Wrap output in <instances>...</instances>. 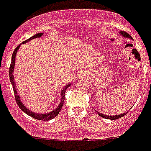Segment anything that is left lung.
Masks as SVG:
<instances>
[{
  "label": "left lung",
  "mask_w": 151,
  "mask_h": 151,
  "mask_svg": "<svg viewBox=\"0 0 151 151\" xmlns=\"http://www.w3.org/2000/svg\"><path fill=\"white\" fill-rule=\"evenodd\" d=\"M120 34L123 36L124 37L126 38H131V37L129 35L128 33L125 32L123 31H120ZM98 114L99 116H101V117L104 118V119H112V120H115V119H119V118H122L123 116H124L125 114H127V112H126V113H123L122 114H119V115H106V114H101V113H99V112L97 111Z\"/></svg>",
  "instance_id": "obj_1"
}]
</instances>
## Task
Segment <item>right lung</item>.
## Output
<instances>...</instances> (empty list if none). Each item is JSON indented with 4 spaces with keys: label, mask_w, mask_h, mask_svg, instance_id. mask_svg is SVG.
<instances>
[{
    "label": "right lung",
    "mask_w": 151,
    "mask_h": 151,
    "mask_svg": "<svg viewBox=\"0 0 151 151\" xmlns=\"http://www.w3.org/2000/svg\"><path fill=\"white\" fill-rule=\"evenodd\" d=\"M43 36V33H37L36 35H34L33 37H30L29 39H28L25 41H24L22 44H25L26 42H28L32 40V39H35V38H38V37H40ZM20 45H18L17 48L14 50V52L12 53V62H11V64H10L9 67V79H10V82L12 85V88H13V91H14V94H15V99L17 101V104H18V106L20 107V109L22 110L25 114H27L29 116L36 119L38 120H42V121H48V120H51L54 119L55 117H56L58 114L60 112V110L62 109V106L63 105V102H64V96H65V92H66L67 88H68L70 84H68L66 87H64L63 88V90L61 91V94H60V103L59 104V106H57V108H55V110H53L52 111H50L49 113H45V114H38L37 112H33L29 111V110L23 104L22 102L20 100V96H19V94L17 93V86H16L15 83H14V76H13V71H14V67H15V58H16V55H17V52L18 49L20 47Z\"/></svg>",
    "instance_id": "right-lung-1"
}]
</instances>
